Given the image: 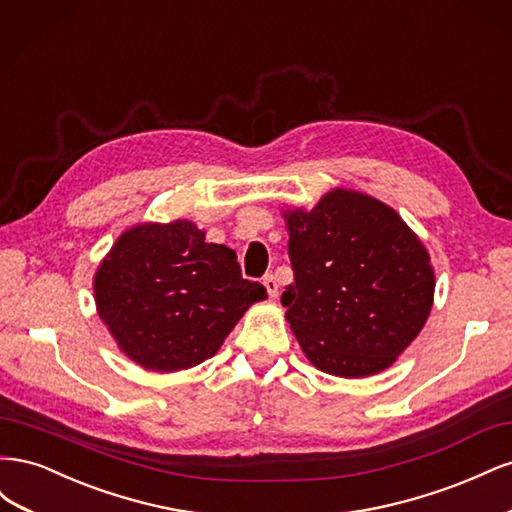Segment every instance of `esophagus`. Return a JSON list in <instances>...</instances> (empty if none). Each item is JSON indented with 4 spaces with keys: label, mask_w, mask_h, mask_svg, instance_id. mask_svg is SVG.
Instances as JSON below:
<instances>
[{
    "label": "esophagus",
    "mask_w": 512,
    "mask_h": 512,
    "mask_svg": "<svg viewBox=\"0 0 512 512\" xmlns=\"http://www.w3.org/2000/svg\"><path fill=\"white\" fill-rule=\"evenodd\" d=\"M262 284H265V288H267V292H269V297H271V299H275V297H277V292H280V284H277L275 275H273V273L265 275V280H262Z\"/></svg>",
    "instance_id": "34e87169"
}]
</instances>
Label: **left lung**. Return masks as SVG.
<instances>
[{
  "label": "left lung",
  "instance_id": "1",
  "mask_svg": "<svg viewBox=\"0 0 512 512\" xmlns=\"http://www.w3.org/2000/svg\"><path fill=\"white\" fill-rule=\"evenodd\" d=\"M294 282L286 320L320 371L363 378L391 367L421 333L436 277L397 211L335 188L312 211H286Z\"/></svg>",
  "mask_w": 512,
  "mask_h": 512
}]
</instances>
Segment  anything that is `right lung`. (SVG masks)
Masks as SVG:
<instances>
[{
  "label": "right lung",
  "mask_w": 512,
  "mask_h": 512,
  "mask_svg": "<svg viewBox=\"0 0 512 512\" xmlns=\"http://www.w3.org/2000/svg\"><path fill=\"white\" fill-rule=\"evenodd\" d=\"M96 305L123 354L151 371H179L220 350L247 307L267 299L243 280L237 254L207 243L194 222L138 224L94 277Z\"/></svg>",
  "instance_id": "right-lung-1"
}]
</instances>
